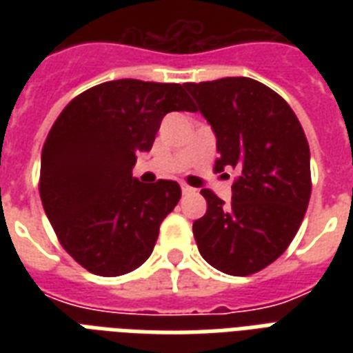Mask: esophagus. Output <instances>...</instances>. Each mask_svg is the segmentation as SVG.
Returning a JSON list of instances; mask_svg holds the SVG:
<instances>
[{
  "label": "esophagus",
  "mask_w": 353,
  "mask_h": 353,
  "mask_svg": "<svg viewBox=\"0 0 353 353\" xmlns=\"http://www.w3.org/2000/svg\"><path fill=\"white\" fill-rule=\"evenodd\" d=\"M181 190H183V194H190V192H194V188H192V187H188L187 183H181Z\"/></svg>",
  "instance_id": "1"
}]
</instances>
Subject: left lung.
Here are the masks:
<instances>
[{"instance_id": "1", "label": "left lung", "mask_w": 353, "mask_h": 353, "mask_svg": "<svg viewBox=\"0 0 353 353\" xmlns=\"http://www.w3.org/2000/svg\"><path fill=\"white\" fill-rule=\"evenodd\" d=\"M216 133L214 170L238 168L232 201L201 190L207 212L192 232L221 273L247 276L273 263L295 238L312 196L310 146L290 104L247 77L185 84Z\"/></svg>"}]
</instances>
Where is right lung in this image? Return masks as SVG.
Returning <instances> with one entry per match:
<instances>
[{
  "label": "right lung",
  "instance_id": "obj_1",
  "mask_svg": "<svg viewBox=\"0 0 353 353\" xmlns=\"http://www.w3.org/2000/svg\"><path fill=\"white\" fill-rule=\"evenodd\" d=\"M170 112H196L181 84L122 79L74 97L41 150L40 198L62 247L90 273L143 265L181 198L176 181L132 177Z\"/></svg>",
  "mask_w": 353,
  "mask_h": 353
}]
</instances>
